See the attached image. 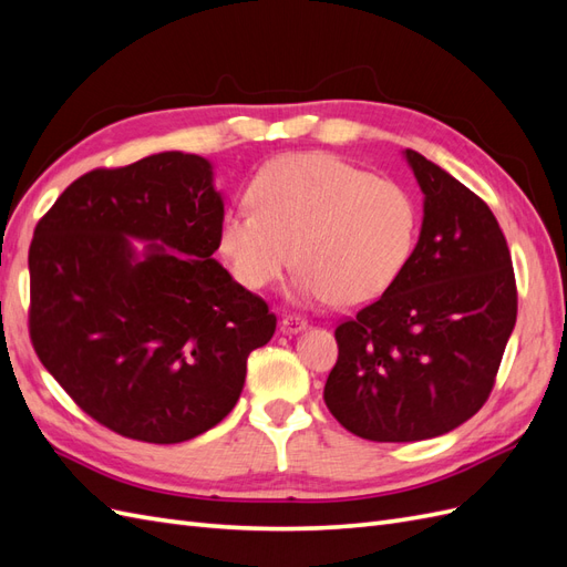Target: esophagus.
Instances as JSON below:
<instances>
[{"mask_svg": "<svg viewBox=\"0 0 567 567\" xmlns=\"http://www.w3.org/2000/svg\"><path fill=\"white\" fill-rule=\"evenodd\" d=\"M284 333H300L302 329H307V319L298 317V315H286L281 321Z\"/></svg>", "mask_w": 567, "mask_h": 567, "instance_id": "obj_1", "label": "esophagus"}]
</instances>
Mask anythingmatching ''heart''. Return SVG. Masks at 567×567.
Masks as SVG:
<instances>
[{
	"label": "heart",
	"instance_id": "obj_1",
	"mask_svg": "<svg viewBox=\"0 0 567 567\" xmlns=\"http://www.w3.org/2000/svg\"><path fill=\"white\" fill-rule=\"evenodd\" d=\"M248 203L221 217L217 246L250 290L277 284L298 262L300 300L364 305L400 279L416 246L419 208L406 188L331 153L267 163Z\"/></svg>",
	"mask_w": 567,
	"mask_h": 567
}]
</instances>
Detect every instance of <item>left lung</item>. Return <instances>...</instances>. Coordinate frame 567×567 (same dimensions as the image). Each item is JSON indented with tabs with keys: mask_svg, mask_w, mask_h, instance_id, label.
<instances>
[{
	"mask_svg": "<svg viewBox=\"0 0 567 567\" xmlns=\"http://www.w3.org/2000/svg\"><path fill=\"white\" fill-rule=\"evenodd\" d=\"M404 158L423 192V225L400 279L336 329L323 402L373 442L444 435L494 388L518 315L499 221L468 186L421 153Z\"/></svg>",
	"mask_w": 567,
	"mask_h": 567,
	"instance_id": "obj_1",
	"label": "left lung"
}]
</instances>
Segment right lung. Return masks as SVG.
Instances as JSON below:
<instances>
[{
  "label": "right lung",
  "mask_w": 567,
  "mask_h": 567,
  "mask_svg": "<svg viewBox=\"0 0 567 567\" xmlns=\"http://www.w3.org/2000/svg\"><path fill=\"white\" fill-rule=\"evenodd\" d=\"M221 217L210 161L165 151L82 175L38 221L32 348L117 435L175 444L210 431L277 331L267 302L213 257Z\"/></svg>",
  "instance_id": "1"
}]
</instances>
